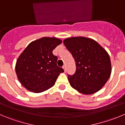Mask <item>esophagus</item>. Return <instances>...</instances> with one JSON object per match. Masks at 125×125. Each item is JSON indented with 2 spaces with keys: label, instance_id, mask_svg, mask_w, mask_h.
Here are the masks:
<instances>
[{
  "label": "esophagus",
  "instance_id": "esophagus-1",
  "mask_svg": "<svg viewBox=\"0 0 125 125\" xmlns=\"http://www.w3.org/2000/svg\"><path fill=\"white\" fill-rule=\"evenodd\" d=\"M63 68L64 71L66 72V66H65V65H63Z\"/></svg>",
  "mask_w": 125,
  "mask_h": 125
}]
</instances>
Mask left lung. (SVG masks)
<instances>
[{
  "instance_id": "1",
  "label": "left lung",
  "mask_w": 125,
  "mask_h": 125,
  "mask_svg": "<svg viewBox=\"0 0 125 125\" xmlns=\"http://www.w3.org/2000/svg\"><path fill=\"white\" fill-rule=\"evenodd\" d=\"M76 62V70L68 75L73 89L86 95L102 89L112 72L110 56L95 41L85 37H72L63 41Z\"/></svg>"
}]
</instances>
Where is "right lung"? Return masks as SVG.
<instances>
[{
  "label": "right lung",
  "instance_id": "add662e5",
  "mask_svg": "<svg viewBox=\"0 0 125 125\" xmlns=\"http://www.w3.org/2000/svg\"><path fill=\"white\" fill-rule=\"evenodd\" d=\"M62 43L56 38L44 37L31 42L18 58L15 71L20 83L27 90L42 93L52 87L60 73L57 57L52 51Z\"/></svg>",
  "mask_w": 125,
  "mask_h": 125
}]
</instances>
